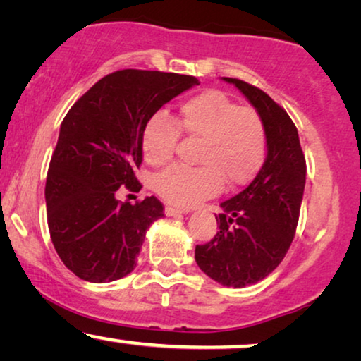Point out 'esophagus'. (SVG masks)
I'll return each mask as SVG.
<instances>
[{"instance_id":"obj_1","label":"esophagus","mask_w":361,"mask_h":361,"mask_svg":"<svg viewBox=\"0 0 361 361\" xmlns=\"http://www.w3.org/2000/svg\"><path fill=\"white\" fill-rule=\"evenodd\" d=\"M185 212H188V211H181V209H176V207H171V206L165 207L166 217H175V215H180V214H185Z\"/></svg>"}]
</instances>
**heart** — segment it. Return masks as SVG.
<instances>
[{"mask_svg":"<svg viewBox=\"0 0 361 361\" xmlns=\"http://www.w3.org/2000/svg\"><path fill=\"white\" fill-rule=\"evenodd\" d=\"M180 131L201 137V165H171L154 180V190L176 207H191L217 195L227 180L230 186L251 181L261 170L267 152L264 121L257 110L238 105L220 90H204L183 100L178 118L154 113L141 134L144 159L164 165L173 157Z\"/></svg>","mask_w":361,"mask_h":361,"instance_id":"obj_1","label":"heart"}]
</instances>
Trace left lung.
<instances>
[{
	"label": "left lung",
	"instance_id": "8db88e82",
	"mask_svg": "<svg viewBox=\"0 0 361 361\" xmlns=\"http://www.w3.org/2000/svg\"><path fill=\"white\" fill-rule=\"evenodd\" d=\"M233 84L259 113L266 126L267 155L256 178L220 204L219 232L197 245L201 271L225 287L241 288L267 277L281 264L298 225L306 181V162L297 126L281 105L245 80Z\"/></svg>",
	"mask_w": 361,
	"mask_h": 361
}]
</instances>
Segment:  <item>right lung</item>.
I'll return each instance as SVG.
<instances>
[{"label": "right lung", "mask_w": 361, "mask_h": 361, "mask_svg": "<svg viewBox=\"0 0 361 361\" xmlns=\"http://www.w3.org/2000/svg\"><path fill=\"white\" fill-rule=\"evenodd\" d=\"M197 84L185 74L121 69L95 82L64 116L47 175V219L58 256L82 281L113 282L136 267L164 206L155 196L123 202L118 190H141L134 171L146 121Z\"/></svg>", "instance_id": "obj_1"}]
</instances>
